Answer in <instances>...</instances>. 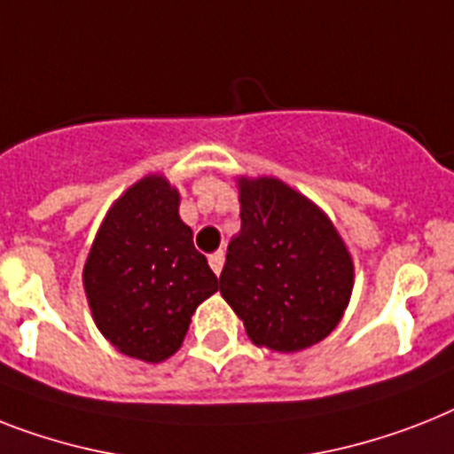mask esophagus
<instances>
[{
  "label": "esophagus",
  "mask_w": 454,
  "mask_h": 454,
  "mask_svg": "<svg viewBox=\"0 0 454 454\" xmlns=\"http://www.w3.org/2000/svg\"><path fill=\"white\" fill-rule=\"evenodd\" d=\"M223 261H226V256H223V252H215V254H209V268L215 270V275L219 278L221 270H223Z\"/></svg>",
  "instance_id": "34e87169"
}]
</instances>
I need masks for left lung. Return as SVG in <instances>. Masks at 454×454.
<instances>
[{
  "instance_id": "obj_1",
  "label": "left lung",
  "mask_w": 454,
  "mask_h": 454,
  "mask_svg": "<svg viewBox=\"0 0 454 454\" xmlns=\"http://www.w3.org/2000/svg\"><path fill=\"white\" fill-rule=\"evenodd\" d=\"M242 228L219 289L256 345L298 352L338 326L355 268L333 223L279 179L239 182Z\"/></svg>"
}]
</instances>
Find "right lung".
Returning a JSON list of instances; mask_svg holds the SVG:
<instances>
[{"mask_svg": "<svg viewBox=\"0 0 454 454\" xmlns=\"http://www.w3.org/2000/svg\"><path fill=\"white\" fill-rule=\"evenodd\" d=\"M83 285L106 340L151 364L182 348L195 308L219 289L163 176H144L116 200L90 247Z\"/></svg>", "mask_w": 454, "mask_h": 454, "instance_id": "1", "label": "right lung"}]
</instances>
